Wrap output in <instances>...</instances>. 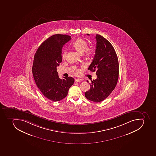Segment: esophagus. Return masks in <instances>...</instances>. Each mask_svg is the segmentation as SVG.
I'll return each instance as SVG.
<instances>
[{"label": "esophagus", "instance_id": "obj_1", "mask_svg": "<svg viewBox=\"0 0 156 156\" xmlns=\"http://www.w3.org/2000/svg\"><path fill=\"white\" fill-rule=\"evenodd\" d=\"M83 81V79H79V78H77V79H76L75 80V81L76 82V83H79V82H81V81Z\"/></svg>", "mask_w": 156, "mask_h": 156}]
</instances>
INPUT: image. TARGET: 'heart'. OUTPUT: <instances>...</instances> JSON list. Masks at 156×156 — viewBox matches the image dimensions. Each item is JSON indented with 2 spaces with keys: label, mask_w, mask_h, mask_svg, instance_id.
I'll return each instance as SVG.
<instances>
[{
  "label": "heart",
  "mask_w": 156,
  "mask_h": 156,
  "mask_svg": "<svg viewBox=\"0 0 156 156\" xmlns=\"http://www.w3.org/2000/svg\"><path fill=\"white\" fill-rule=\"evenodd\" d=\"M73 46L75 48V50H76L80 54H83L84 52L85 56L87 57L93 56L94 53V49L92 48H88L87 43L82 38L78 39L73 42ZM66 55H67V51L66 50H64L63 51V54H62L63 59L65 58ZM80 73L79 69H77L76 72V73L77 75L79 74Z\"/></svg>",
  "instance_id": "obj_1"
}]
</instances>
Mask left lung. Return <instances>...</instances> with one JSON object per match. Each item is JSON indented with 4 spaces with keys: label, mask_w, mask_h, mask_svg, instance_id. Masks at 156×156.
Listing matches in <instances>:
<instances>
[{
    "label": "left lung",
    "mask_w": 156,
    "mask_h": 156,
    "mask_svg": "<svg viewBox=\"0 0 156 156\" xmlns=\"http://www.w3.org/2000/svg\"><path fill=\"white\" fill-rule=\"evenodd\" d=\"M95 38V55L88 69L92 72L96 70L97 77L91 80L90 88L85 92V96L87 99L97 103L107 98L116 87L119 65L118 56L111 43L99 34H96Z\"/></svg>",
    "instance_id": "left-lung-1"
}]
</instances>
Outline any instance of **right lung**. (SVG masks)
I'll return each instance as SVG.
<instances>
[{
	"mask_svg": "<svg viewBox=\"0 0 156 156\" xmlns=\"http://www.w3.org/2000/svg\"><path fill=\"white\" fill-rule=\"evenodd\" d=\"M71 39L66 34L52 35L42 42L34 55L32 72L36 84L45 97L54 102L65 98L75 81L72 77L61 80L57 72L62 61V47Z\"/></svg>",
	"mask_w": 156,
	"mask_h": 156,
	"instance_id": "obj_1",
	"label": "right lung"
}]
</instances>
